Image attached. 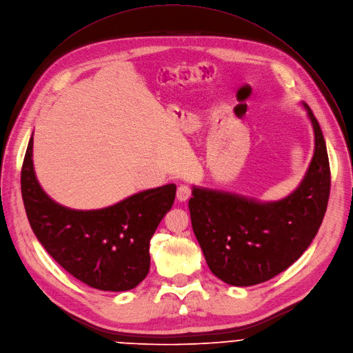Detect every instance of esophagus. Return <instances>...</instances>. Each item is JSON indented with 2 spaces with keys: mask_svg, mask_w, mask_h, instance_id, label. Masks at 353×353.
Instances as JSON below:
<instances>
[{
  "mask_svg": "<svg viewBox=\"0 0 353 353\" xmlns=\"http://www.w3.org/2000/svg\"><path fill=\"white\" fill-rule=\"evenodd\" d=\"M190 193H192V190H190L189 186L181 185V186L178 188V190H176V199H178L179 201H186V200L190 197Z\"/></svg>",
  "mask_w": 353,
  "mask_h": 353,
  "instance_id": "1",
  "label": "esophagus"
}]
</instances>
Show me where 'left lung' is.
I'll return each mask as SVG.
<instances>
[{
    "label": "left lung",
    "instance_id": "obj_1",
    "mask_svg": "<svg viewBox=\"0 0 353 353\" xmlns=\"http://www.w3.org/2000/svg\"><path fill=\"white\" fill-rule=\"evenodd\" d=\"M314 152L298 188L279 200L192 186L189 213L208 268L225 284L252 287L292 265L310 246L327 210L330 163L321 128L302 103Z\"/></svg>",
    "mask_w": 353,
    "mask_h": 353
}]
</instances>
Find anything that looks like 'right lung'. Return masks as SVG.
<instances>
[{"label":"right lung","instance_id":"add662e5","mask_svg":"<svg viewBox=\"0 0 353 353\" xmlns=\"http://www.w3.org/2000/svg\"><path fill=\"white\" fill-rule=\"evenodd\" d=\"M21 188L30 227L48 254L83 284L110 292L136 288L150 270V239L171 210L174 183L134 193L112 205L75 210L52 200L37 181L33 134Z\"/></svg>","mask_w":353,"mask_h":353}]
</instances>
